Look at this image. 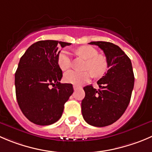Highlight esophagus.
Wrapping results in <instances>:
<instances>
[{"label": "esophagus", "mask_w": 152, "mask_h": 152, "mask_svg": "<svg viewBox=\"0 0 152 152\" xmlns=\"http://www.w3.org/2000/svg\"><path fill=\"white\" fill-rule=\"evenodd\" d=\"M79 88V87L76 86V85H73V89H74V91H76V90H78Z\"/></svg>", "instance_id": "34e87169"}]
</instances>
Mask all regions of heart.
<instances>
[{"instance_id": "heart-1", "label": "heart", "mask_w": 152, "mask_h": 152, "mask_svg": "<svg viewBox=\"0 0 152 152\" xmlns=\"http://www.w3.org/2000/svg\"><path fill=\"white\" fill-rule=\"evenodd\" d=\"M77 55L85 58L86 64L85 70L89 71L78 72L69 70L64 74V79L66 82L79 86L86 83L91 79V73L95 77L103 76L107 70V63L103 57L99 56L98 51L91 46H82L76 50ZM57 63L62 70H66L70 66V56L67 50H61L57 56Z\"/></svg>"}]
</instances>
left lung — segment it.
Listing matches in <instances>:
<instances>
[{"mask_svg":"<svg viewBox=\"0 0 152 152\" xmlns=\"http://www.w3.org/2000/svg\"><path fill=\"white\" fill-rule=\"evenodd\" d=\"M105 55L108 70L97 82L99 89L92 85L84 88L82 101L83 118L89 125L104 127L115 123L126 111L134 84L132 61L120 47L106 42H92Z\"/></svg>","mask_w":152,"mask_h":152,"instance_id":"left-lung-1","label":"left lung"}]
</instances>
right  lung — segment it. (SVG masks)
<instances>
[{
  "mask_svg": "<svg viewBox=\"0 0 152 152\" xmlns=\"http://www.w3.org/2000/svg\"><path fill=\"white\" fill-rule=\"evenodd\" d=\"M70 45L39 41L20 58L15 74L16 99L23 115L35 124L49 126L58 121L73 93L71 84L60 83L62 71L57 63L58 48Z\"/></svg>",
  "mask_w": 152,
  "mask_h": 152,
  "instance_id": "right-lung-1",
  "label": "right lung"
}]
</instances>
